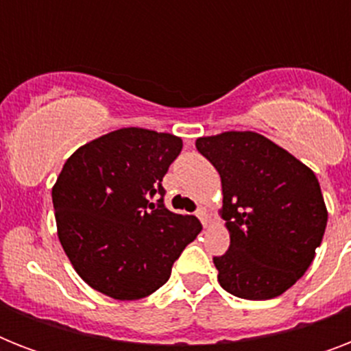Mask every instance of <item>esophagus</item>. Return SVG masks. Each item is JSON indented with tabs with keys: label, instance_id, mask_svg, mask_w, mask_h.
Returning <instances> with one entry per match:
<instances>
[{
	"label": "esophagus",
	"instance_id": "1",
	"mask_svg": "<svg viewBox=\"0 0 351 351\" xmlns=\"http://www.w3.org/2000/svg\"><path fill=\"white\" fill-rule=\"evenodd\" d=\"M197 217H198V219H200V222H202L204 226H208L209 224V219H211V215H209V211L206 208H198Z\"/></svg>",
	"mask_w": 351,
	"mask_h": 351
}]
</instances>
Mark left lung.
Returning a JSON list of instances; mask_svg holds the SVG:
<instances>
[{
  "label": "left lung",
  "instance_id": "8db88e82",
  "mask_svg": "<svg viewBox=\"0 0 351 351\" xmlns=\"http://www.w3.org/2000/svg\"><path fill=\"white\" fill-rule=\"evenodd\" d=\"M219 171L230 250L215 256L220 286L234 297L267 300L289 289L315 258L328 209L315 173L253 131L197 140Z\"/></svg>",
  "mask_w": 351,
  "mask_h": 351
}]
</instances>
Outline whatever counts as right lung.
Masks as SVG:
<instances>
[{
    "label": "right lung",
    "mask_w": 351,
    "mask_h": 351,
    "mask_svg": "<svg viewBox=\"0 0 351 351\" xmlns=\"http://www.w3.org/2000/svg\"><path fill=\"white\" fill-rule=\"evenodd\" d=\"M182 138L142 127L107 132L76 149L52 187L58 239L80 277L117 300L162 288L202 226L149 198L180 154Z\"/></svg>",
    "instance_id": "1"
}]
</instances>
